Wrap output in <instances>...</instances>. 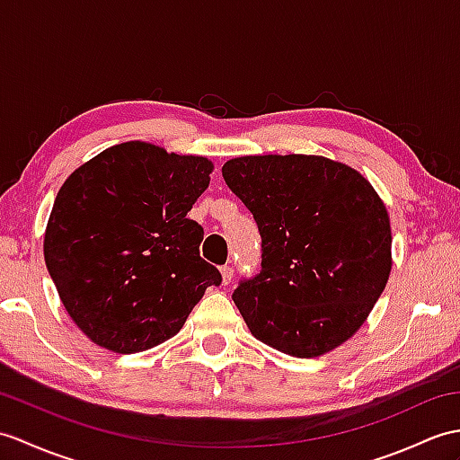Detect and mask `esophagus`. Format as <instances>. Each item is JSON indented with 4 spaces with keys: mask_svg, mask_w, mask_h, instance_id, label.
Returning a JSON list of instances; mask_svg holds the SVG:
<instances>
[{
    "mask_svg": "<svg viewBox=\"0 0 460 460\" xmlns=\"http://www.w3.org/2000/svg\"><path fill=\"white\" fill-rule=\"evenodd\" d=\"M221 276H223V284H229L233 279V266L231 264L221 266Z\"/></svg>",
    "mask_w": 460,
    "mask_h": 460,
    "instance_id": "34e87169",
    "label": "esophagus"
}]
</instances>
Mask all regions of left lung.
Returning <instances> with one entry per match:
<instances>
[{"mask_svg": "<svg viewBox=\"0 0 460 460\" xmlns=\"http://www.w3.org/2000/svg\"><path fill=\"white\" fill-rule=\"evenodd\" d=\"M221 172L262 239L261 272L233 292L251 333L300 358L345 343L392 269L390 217L370 181L312 155L241 156Z\"/></svg>", "mask_w": 460, "mask_h": 460, "instance_id": "8db88e82", "label": "left lung"}]
</instances>
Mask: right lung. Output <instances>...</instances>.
Masks as SVG:
<instances>
[{
    "label": "right lung",
    "instance_id": "obj_1",
    "mask_svg": "<svg viewBox=\"0 0 460 460\" xmlns=\"http://www.w3.org/2000/svg\"><path fill=\"white\" fill-rule=\"evenodd\" d=\"M211 170L204 156L131 141L105 148L58 190L45 262L95 345L129 355L164 343L206 288L221 284L199 256L204 229L188 217Z\"/></svg>",
    "mask_w": 460,
    "mask_h": 460
}]
</instances>
